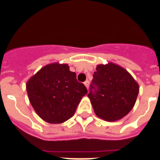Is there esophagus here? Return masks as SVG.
Wrapping results in <instances>:
<instances>
[{
	"mask_svg": "<svg viewBox=\"0 0 160 160\" xmlns=\"http://www.w3.org/2000/svg\"><path fill=\"white\" fill-rule=\"evenodd\" d=\"M84 85H85V86H86V87H87V88L88 89V87H89V81H88V80H87V81L85 82Z\"/></svg>",
	"mask_w": 160,
	"mask_h": 160,
	"instance_id": "obj_1",
	"label": "esophagus"
}]
</instances>
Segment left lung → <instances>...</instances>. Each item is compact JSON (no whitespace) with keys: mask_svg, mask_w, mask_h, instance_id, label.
Returning a JSON list of instances; mask_svg holds the SVG:
<instances>
[{"mask_svg":"<svg viewBox=\"0 0 160 160\" xmlns=\"http://www.w3.org/2000/svg\"><path fill=\"white\" fill-rule=\"evenodd\" d=\"M88 94L98 118L114 122L126 116L134 107L139 87L122 66L108 62L98 65Z\"/></svg>","mask_w":160,"mask_h":160,"instance_id":"8db88e82","label":"left lung"}]
</instances>
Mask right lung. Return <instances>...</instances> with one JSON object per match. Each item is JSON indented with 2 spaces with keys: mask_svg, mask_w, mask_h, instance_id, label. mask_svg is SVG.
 Here are the masks:
<instances>
[{
  "mask_svg": "<svg viewBox=\"0 0 160 160\" xmlns=\"http://www.w3.org/2000/svg\"><path fill=\"white\" fill-rule=\"evenodd\" d=\"M31 105L45 122L59 124L71 118L87 94L84 84L67 64L51 63L43 66L26 83Z\"/></svg>",
  "mask_w": 160,
  "mask_h": 160,
  "instance_id": "right-lung-1",
  "label": "right lung"
}]
</instances>
